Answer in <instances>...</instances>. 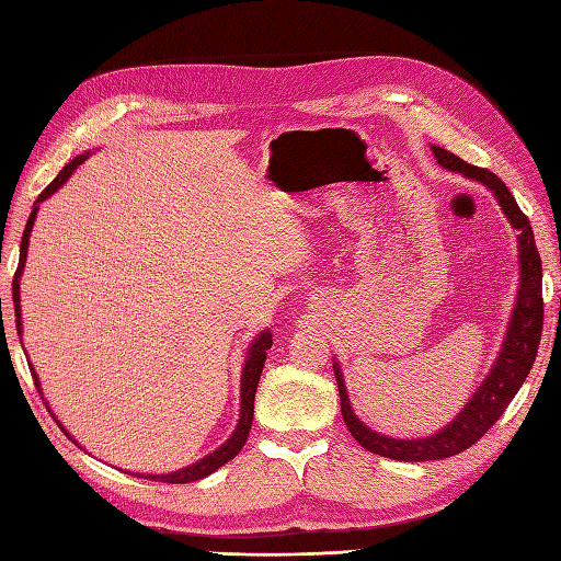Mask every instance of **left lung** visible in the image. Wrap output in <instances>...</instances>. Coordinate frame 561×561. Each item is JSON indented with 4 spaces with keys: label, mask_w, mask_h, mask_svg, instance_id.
I'll list each match as a JSON object with an SVG mask.
<instances>
[{
    "label": "left lung",
    "mask_w": 561,
    "mask_h": 561,
    "mask_svg": "<svg viewBox=\"0 0 561 561\" xmlns=\"http://www.w3.org/2000/svg\"><path fill=\"white\" fill-rule=\"evenodd\" d=\"M431 149L437 163L447 168V171L461 173L472 182H480L494 194L503 215L507 217V222L517 231L519 285L501 351L494 365H491L489 375L470 396V400L461 407V412H458L445 428H439L428 437L398 439L371 431L367 423L360 421L358 414L353 412L342 365L334 358L332 367L339 386V398H342V416L346 421V428L367 451L393 458V461H437V458L461 454L463 449L478 443V439L494 426L499 416L507 410L511 400L517 396V390L522 388L536 360L542 332V266L529 219L519 210L515 196L503 184L501 178H496L491 171H484V168L466 163L463 159H458L443 147L431 145Z\"/></svg>",
    "instance_id": "obj_1"
}]
</instances>
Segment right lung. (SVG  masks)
Masks as SVG:
<instances>
[{
	"label": "right lung",
	"mask_w": 561,
	"mask_h": 561,
	"mask_svg": "<svg viewBox=\"0 0 561 561\" xmlns=\"http://www.w3.org/2000/svg\"><path fill=\"white\" fill-rule=\"evenodd\" d=\"M91 157V151H83V154L75 157L70 163H67L62 171L58 173V178L50 182L46 190L39 194V198L35 201V206H32V213H30V219L25 225V231H23V241H21V260H19V271H15L13 276V309H15V328H19V336H23V313H21V276H23V268H25V260H27V245H30V236H32V227H35V219H37V213H39V203H44L46 198L54 196L60 186L70 180V175L77 171V168L87 161ZM271 344H274V339H271V330H262L257 336L252 339V344L248 346V355H245V365H243V371H241V412H239V423H236L233 433L229 435V439L225 445H219L215 451H210L208 456L198 458L196 463L192 466H184L180 470H173V472H161V474H151V472H128V474H135V478H142V480H151V482H168V484H186V482H196V480H203L208 478V474H213L217 468H222L225 463H229L231 458L239 454L245 445V439L250 435V426H252V414H254V393H257V383H260V377H262V369H264V363H266V351L271 348ZM30 371L32 377H35V383H37V390L42 400L46 402L44 393H42V383H39V377L35 367L30 365ZM48 407V402H46ZM50 412V407H48ZM50 416L56 419V423L60 426V431L72 439L75 445H79L77 439L67 433V428L62 426V423L58 421V416L50 412ZM81 447V445H79Z\"/></svg>",
	"instance_id": "obj_1"
}]
</instances>
